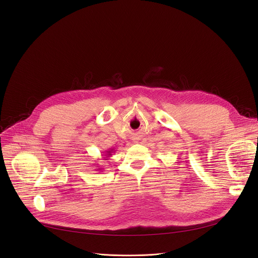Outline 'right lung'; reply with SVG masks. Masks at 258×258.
I'll return each instance as SVG.
<instances>
[{
    "label": "right lung",
    "mask_w": 258,
    "mask_h": 258,
    "mask_svg": "<svg viewBox=\"0 0 258 258\" xmlns=\"http://www.w3.org/2000/svg\"><path fill=\"white\" fill-rule=\"evenodd\" d=\"M113 151H114V150H113V148H111V150H108V151H106V155H105V156H106V159H107L108 157H110V156L112 155ZM106 159H104V160H106Z\"/></svg>",
    "instance_id": "right-lung-1"
}]
</instances>
